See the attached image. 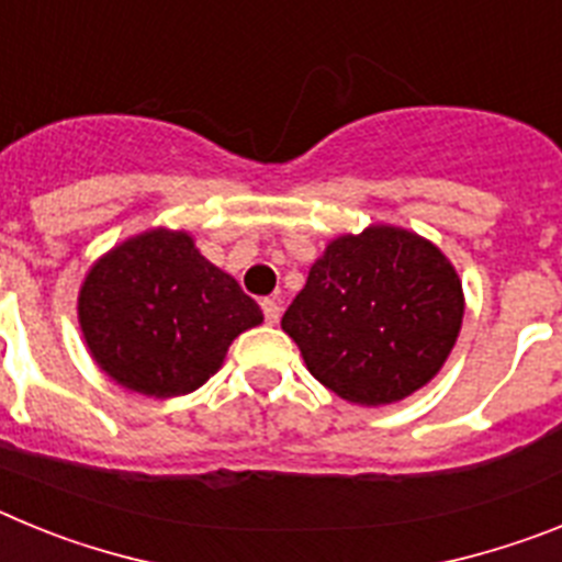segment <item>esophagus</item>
<instances>
[{
    "label": "esophagus",
    "instance_id": "1",
    "mask_svg": "<svg viewBox=\"0 0 562 562\" xmlns=\"http://www.w3.org/2000/svg\"><path fill=\"white\" fill-rule=\"evenodd\" d=\"M261 312H265L267 324H278V317H281V304H278L276 297H265V301H261Z\"/></svg>",
    "mask_w": 562,
    "mask_h": 562
}]
</instances>
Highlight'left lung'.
<instances>
[{
    "instance_id": "left-lung-1",
    "label": "left lung",
    "mask_w": 562,
    "mask_h": 562,
    "mask_svg": "<svg viewBox=\"0 0 562 562\" xmlns=\"http://www.w3.org/2000/svg\"><path fill=\"white\" fill-rule=\"evenodd\" d=\"M461 321L464 290L450 258L419 233L369 225L331 238L281 329L317 382L380 408L439 374Z\"/></svg>"
}]
</instances>
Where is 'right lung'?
<instances>
[{"instance_id":"add662e5","label":"right lung","mask_w":562,"mask_h":562,"mask_svg":"<svg viewBox=\"0 0 562 562\" xmlns=\"http://www.w3.org/2000/svg\"><path fill=\"white\" fill-rule=\"evenodd\" d=\"M265 321L188 231L151 227L103 252L78 290V324L98 369L134 394L171 400L205 385L231 342Z\"/></svg>"}]
</instances>
